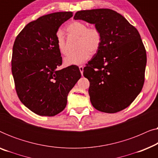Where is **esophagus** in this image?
Masks as SVG:
<instances>
[{"label":"esophagus","mask_w":158,"mask_h":158,"mask_svg":"<svg viewBox=\"0 0 158 158\" xmlns=\"http://www.w3.org/2000/svg\"><path fill=\"white\" fill-rule=\"evenodd\" d=\"M79 70L81 71V75H83V66H79Z\"/></svg>","instance_id":"obj_1"}]
</instances>
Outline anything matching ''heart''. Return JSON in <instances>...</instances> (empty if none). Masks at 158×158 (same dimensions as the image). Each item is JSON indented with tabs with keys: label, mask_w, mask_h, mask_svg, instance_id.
Masks as SVG:
<instances>
[{
	"label": "heart",
	"mask_w": 158,
	"mask_h": 158,
	"mask_svg": "<svg viewBox=\"0 0 158 158\" xmlns=\"http://www.w3.org/2000/svg\"><path fill=\"white\" fill-rule=\"evenodd\" d=\"M67 31L70 36L79 37L76 52L71 53L64 58L66 65H78L89 59L90 55H94L100 49L102 44V34L98 28L88 27L83 21H75L67 27ZM56 45L62 55L68 54V47L63 32L58 31L56 34Z\"/></svg>",
	"instance_id": "b5f03b06"
}]
</instances>
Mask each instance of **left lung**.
<instances>
[{"instance_id":"left-lung-1","label":"left lung","mask_w":158,"mask_h":158,"mask_svg":"<svg viewBox=\"0 0 158 158\" xmlns=\"http://www.w3.org/2000/svg\"><path fill=\"white\" fill-rule=\"evenodd\" d=\"M74 19L94 23L102 34L100 49L83 68L93 106L109 114L126 109L144 83L147 55L137 29L108 8L77 11Z\"/></svg>"}]
</instances>
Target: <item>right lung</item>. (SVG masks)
<instances>
[{
  "label": "right lung",
  "instance_id": "add662e5",
  "mask_svg": "<svg viewBox=\"0 0 158 158\" xmlns=\"http://www.w3.org/2000/svg\"><path fill=\"white\" fill-rule=\"evenodd\" d=\"M72 12L44 15L28 23L15 40L11 70L21 103L38 115L53 116L63 111L68 95L81 78L78 67L58 70L62 63L56 34Z\"/></svg>",
  "mask_w": 158,
  "mask_h": 158
}]
</instances>
